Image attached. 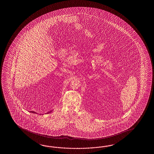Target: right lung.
Returning a JSON list of instances; mask_svg holds the SVG:
<instances>
[{"instance_id": "add662e5", "label": "right lung", "mask_w": 154, "mask_h": 154, "mask_svg": "<svg viewBox=\"0 0 154 154\" xmlns=\"http://www.w3.org/2000/svg\"><path fill=\"white\" fill-rule=\"evenodd\" d=\"M52 111H52H50L48 112H47V113H47V114H48L49 113H51V112ZM30 112H31V113H36H36H37L36 112H35L34 111H30ZM37 114H38V113H37Z\"/></svg>"}]
</instances>
